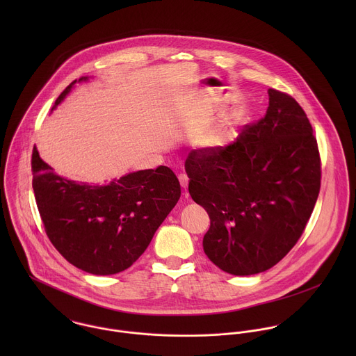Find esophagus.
<instances>
[{"label":"esophagus","instance_id":"1","mask_svg":"<svg viewBox=\"0 0 356 356\" xmlns=\"http://www.w3.org/2000/svg\"><path fill=\"white\" fill-rule=\"evenodd\" d=\"M178 179H179V182H181V186H182L184 189H188V185H189V178H188V175H186V174H179Z\"/></svg>","mask_w":356,"mask_h":356}]
</instances>
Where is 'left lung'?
<instances>
[{
	"mask_svg": "<svg viewBox=\"0 0 356 356\" xmlns=\"http://www.w3.org/2000/svg\"><path fill=\"white\" fill-rule=\"evenodd\" d=\"M185 170L192 199L211 219L204 252L233 275L266 271L288 254L321 188L311 123L299 102L275 89L260 120L227 147L192 151Z\"/></svg>",
	"mask_w": 356,
	"mask_h": 356,
	"instance_id": "obj_1",
	"label": "left lung"
}]
</instances>
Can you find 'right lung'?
Returning <instances> with one entry per match:
<instances>
[{"instance_id": "1", "label": "right lung", "mask_w": 356, "mask_h": 356, "mask_svg": "<svg viewBox=\"0 0 356 356\" xmlns=\"http://www.w3.org/2000/svg\"><path fill=\"white\" fill-rule=\"evenodd\" d=\"M75 83L65 88L51 111ZM31 170L35 202L51 244L67 261L96 275L129 268L181 197L179 181L165 165L126 174L104 186L88 185L54 174L34 147Z\"/></svg>"}]
</instances>
